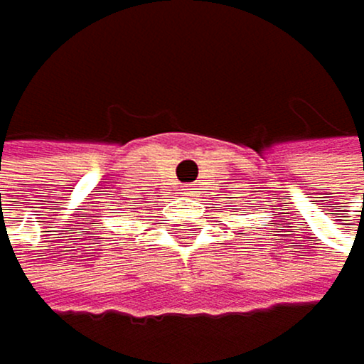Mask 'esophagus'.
Here are the masks:
<instances>
[{
	"label": "esophagus",
	"instance_id": "esophagus-1",
	"mask_svg": "<svg viewBox=\"0 0 364 364\" xmlns=\"http://www.w3.org/2000/svg\"><path fill=\"white\" fill-rule=\"evenodd\" d=\"M186 193H193V191H189V189H186Z\"/></svg>",
	"mask_w": 364,
	"mask_h": 364
}]
</instances>
